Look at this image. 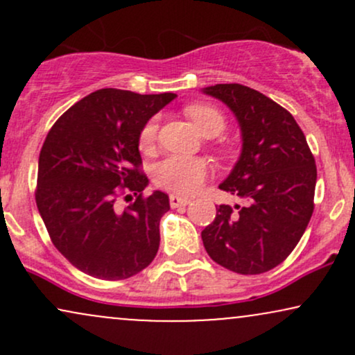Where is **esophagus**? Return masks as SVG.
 Instances as JSON below:
<instances>
[{"instance_id":"34e87169","label":"esophagus","mask_w":355,"mask_h":355,"mask_svg":"<svg viewBox=\"0 0 355 355\" xmlns=\"http://www.w3.org/2000/svg\"><path fill=\"white\" fill-rule=\"evenodd\" d=\"M189 202H190L189 197H182V195H170V205H172L173 209H177V207H185Z\"/></svg>"}]
</instances>
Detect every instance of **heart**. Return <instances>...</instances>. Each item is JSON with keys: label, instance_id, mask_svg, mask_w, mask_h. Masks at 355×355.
I'll return each mask as SVG.
<instances>
[{"label": "heart", "instance_id": "obj_1", "mask_svg": "<svg viewBox=\"0 0 355 355\" xmlns=\"http://www.w3.org/2000/svg\"><path fill=\"white\" fill-rule=\"evenodd\" d=\"M185 115L190 118L195 128L205 137H217L225 130V116L211 105L191 103L185 108ZM157 118L146 121L138 137V146L141 152H152L157 141ZM209 173L210 165L205 158L170 155L155 165L153 182L160 189L175 191V193H191L205 182Z\"/></svg>", "mask_w": 355, "mask_h": 355}]
</instances>
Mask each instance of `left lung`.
<instances>
[{
	"mask_svg": "<svg viewBox=\"0 0 355 355\" xmlns=\"http://www.w3.org/2000/svg\"><path fill=\"white\" fill-rule=\"evenodd\" d=\"M237 116L242 155L220 190L243 207L218 205L202 230L203 247L218 266L257 275L282 263L302 239L313 211L317 166L294 116L254 88L223 83L205 88Z\"/></svg>",
	"mask_w": 355,
	"mask_h": 355,
	"instance_id": "left-lung-1",
	"label": "left lung"
}]
</instances>
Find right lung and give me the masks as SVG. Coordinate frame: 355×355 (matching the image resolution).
<instances>
[{
    "instance_id": "add662e5",
    "label": "right lung",
    "mask_w": 355,
    "mask_h": 355,
    "mask_svg": "<svg viewBox=\"0 0 355 355\" xmlns=\"http://www.w3.org/2000/svg\"><path fill=\"white\" fill-rule=\"evenodd\" d=\"M175 96L101 88L67 110L48 132L36 205L53 245L85 274L123 280L157 255L160 218L170 202L164 191L144 195L148 178L138 137ZM120 198L130 202L123 211L117 209Z\"/></svg>"
}]
</instances>
